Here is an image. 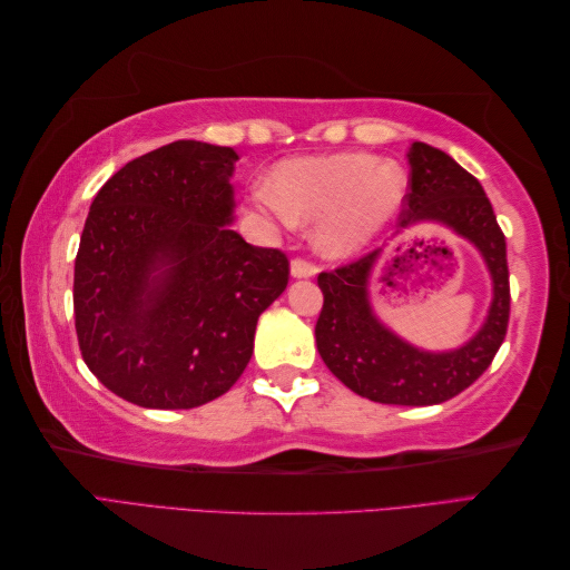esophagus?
<instances>
[{
    "mask_svg": "<svg viewBox=\"0 0 570 570\" xmlns=\"http://www.w3.org/2000/svg\"><path fill=\"white\" fill-rule=\"evenodd\" d=\"M292 278H312V275L318 273V268L312 262H304V258H295L289 266Z\"/></svg>",
    "mask_w": 570,
    "mask_h": 570,
    "instance_id": "34e87169",
    "label": "esophagus"
}]
</instances>
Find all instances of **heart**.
Wrapping results in <instances>:
<instances>
[{"label": "heart", "mask_w": 570, "mask_h": 570, "mask_svg": "<svg viewBox=\"0 0 570 570\" xmlns=\"http://www.w3.org/2000/svg\"><path fill=\"white\" fill-rule=\"evenodd\" d=\"M406 187L396 161L344 151L278 164L258 199L283 220H318V247L331 256H347L364 249L402 209Z\"/></svg>", "instance_id": "obj_1"}]
</instances>
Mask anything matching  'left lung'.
Returning <instances> with one entry per match:
<instances>
[{"label": "left lung", "mask_w": 570, "mask_h": 570, "mask_svg": "<svg viewBox=\"0 0 570 570\" xmlns=\"http://www.w3.org/2000/svg\"><path fill=\"white\" fill-rule=\"evenodd\" d=\"M411 189L400 228L433 223L469 239L492 278V302L480 331L456 350L428 352L375 316L368 281L383 249L318 275L323 308L316 347L325 366L352 392L381 404L430 406L452 400L488 371L509 325L507 239L482 185L450 154L413 142Z\"/></svg>", "instance_id": "obj_1"}]
</instances>
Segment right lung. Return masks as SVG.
Listing matches in <instances>:
<instances>
[{
	"instance_id": "obj_1",
	"label": "right lung",
	"mask_w": 570,
	"mask_h": 570,
	"mask_svg": "<svg viewBox=\"0 0 570 570\" xmlns=\"http://www.w3.org/2000/svg\"><path fill=\"white\" fill-rule=\"evenodd\" d=\"M233 147L178 140L101 185L73 275L85 364L145 409H195L228 392L256 321L287 287L281 249L233 226Z\"/></svg>"
}]
</instances>
